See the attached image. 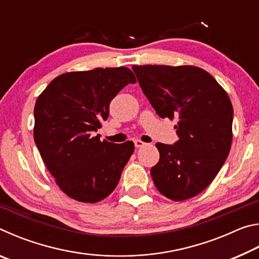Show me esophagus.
Masks as SVG:
<instances>
[{
  "label": "esophagus",
  "instance_id": "1",
  "mask_svg": "<svg viewBox=\"0 0 259 259\" xmlns=\"http://www.w3.org/2000/svg\"><path fill=\"white\" fill-rule=\"evenodd\" d=\"M134 144H135V146H136V147H142V146L145 145V143L142 142V140H140V139H136V140H134Z\"/></svg>",
  "mask_w": 259,
  "mask_h": 259
}]
</instances>
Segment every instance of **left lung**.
<instances>
[{"label": "left lung", "instance_id": "left-lung-1", "mask_svg": "<svg viewBox=\"0 0 259 259\" xmlns=\"http://www.w3.org/2000/svg\"><path fill=\"white\" fill-rule=\"evenodd\" d=\"M144 95L162 119H177L178 140L157 143L160 160L151 175L161 194L193 198L213 181L232 143L233 107L225 90L195 66H133Z\"/></svg>", "mask_w": 259, "mask_h": 259}]
</instances>
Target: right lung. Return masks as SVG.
Segmentation results:
<instances>
[{
    "mask_svg": "<svg viewBox=\"0 0 259 259\" xmlns=\"http://www.w3.org/2000/svg\"><path fill=\"white\" fill-rule=\"evenodd\" d=\"M129 83L126 67L61 74L38 96L34 140L57 185L72 199L95 203L115 190L134 153L133 142L100 140L112 99Z\"/></svg>",
    "mask_w": 259,
    "mask_h": 259,
    "instance_id": "obj_1",
    "label": "right lung"
}]
</instances>
